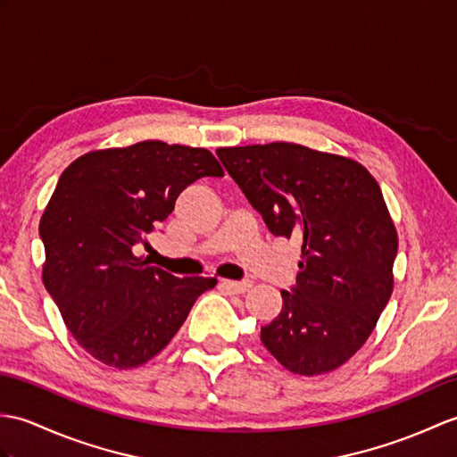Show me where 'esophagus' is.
I'll list each match as a JSON object with an SVG mask.
<instances>
[{
    "mask_svg": "<svg viewBox=\"0 0 457 457\" xmlns=\"http://www.w3.org/2000/svg\"><path fill=\"white\" fill-rule=\"evenodd\" d=\"M220 288L229 294H243L251 288V280H220Z\"/></svg>",
    "mask_w": 457,
    "mask_h": 457,
    "instance_id": "esophagus-1",
    "label": "esophagus"
}]
</instances>
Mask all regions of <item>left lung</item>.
Here are the masks:
<instances>
[{
	"mask_svg": "<svg viewBox=\"0 0 457 457\" xmlns=\"http://www.w3.org/2000/svg\"><path fill=\"white\" fill-rule=\"evenodd\" d=\"M229 177L277 237H298L295 284L261 341L294 374L345 364L372 335L394 290L397 233L379 185L341 155L288 142L220 147Z\"/></svg>",
	"mask_w": 457,
	"mask_h": 457,
	"instance_id": "1",
	"label": "left lung"
}]
</instances>
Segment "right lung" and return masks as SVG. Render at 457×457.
<instances>
[{
    "mask_svg": "<svg viewBox=\"0 0 457 457\" xmlns=\"http://www.w3.org/2000/svg\"><path fill=\"white\" fill-rule=\"evenodd\" d=\"M203 177H224L204 147L147 140L91 152L62 173L40 220L45 288L73 338L129 370L169 345L216 278H177L134 251Z\"/></svg>",
    "mask_w": 457,
    "mask_h": 457,
    "instance_id": "right-lung-1",
    "label": "right lung"
}]
</instances>
